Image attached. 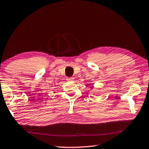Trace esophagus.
I'll return each mask as SVG.
<instances>
[{
	"instance_id": "obj_1",
	"label": "esophagus",
	"mask_w": 149,
	"mask_h": 149,
	"mask_svg": "<svg viewBox=\"0 0 149 149\" xmlns=\"http://www.w3.org/2000/svg\"><path fill=\"white\" fill-rule=\"evenodd\" d=\"M66 80L68 81H74V78H73V77H68L67 79H66Z\"/></svg>"
}]
</instances>
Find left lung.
<instances>
[{"instance_id":"1","label":"left lung","mask_w":149,"mask_h":149,"mask_svg":"<svg viewBox=\"0 0 149 149\" xmlns=\"http://www.w3.org/2000/svg\"><path fill=\"white\" fill-rule=\"evenodd\" d=\"M91 88H92V89H93V86H91Z\"/></svg>"}]
</instances>
